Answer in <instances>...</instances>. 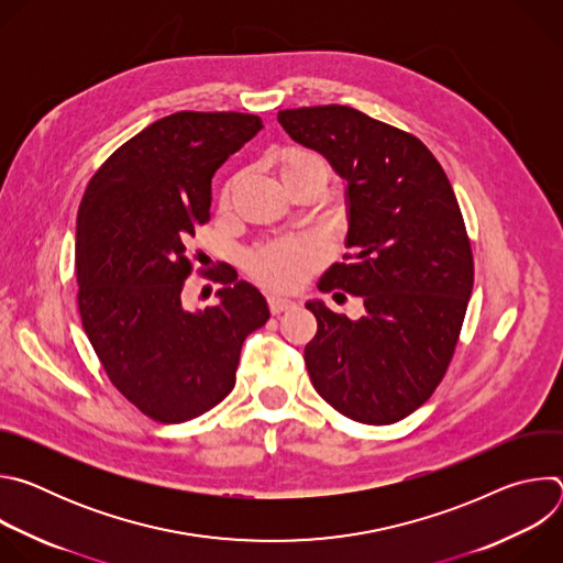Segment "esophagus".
I'll return each instance as SVG.
<instances>
[{
	"label": "esophagus",
	"mask_w": 563,
	"mask_h": 563,
	"mask_svg": "<svg viewBox=\"0 0 563 563\" xmlns=\"http://www.w3.org/2000/svg\"><path fill=\"white\" fill-rule=\"evenodd\" d=\"M267 300H269V309H272L274 313H280V311H287V309L296 307V302H294L291 298H287V296H278V294H272Z\"/></svg>",
	"instance_id": "obj_1"
}]
</instances>
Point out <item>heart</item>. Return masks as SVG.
<instances>
[{
	"label": "heart",
	"mask_w": 563,
	"mask_h": 563,
	"mask_svg": "<svg viewBox=\"0 0 563 563\" xmlns=\"http://www.w3.org/2000/svg\"><path fill=\"white\" fill-rule=\"evenodd\" d=\"M325 165L311 151H291L285 159L283 169L291 165ZM231 194V185L224 189L222 198L227 200ZM330 254V245L323 235L305 231L291 233L269 240L250 256L252 274L272 289H296L300 287L320 265L325 263Z\"/></svg>",
	"instance_id": "b5f03b06"
}]
</instances>
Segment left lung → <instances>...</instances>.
<instances>
[{"label":"left lung","instance_id":"left-lung-1","mask_svg":"<svg viewBox=\"0 0 563 563\" xmlns=\"http://www.w3.org/2000/svg\"><path fill=\"white\" fill-rule=\"evenodd\" d=\"M278 122L347 183L350 254L318 289H343L365 305L358 320L320 300L305 305L318 323L305 345L309 378L343 417L396 423L445 376L472 294V247L456 196L419 137L352 107L285 109Z\"/></svg>","mask_w":563,"mask_h":563}]
</instances>
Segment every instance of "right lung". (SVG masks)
<instances>
[{"label": "right lung", "mask_w": 563, "mask_h": 563, "mask_svg": "<svg viewBox=\"0 0 563 563\" xmlns=\"http://www.w3.org/2000/svg\"><path fill=\"white\" fill-rule=\"evenodd\" d=\"M263 129L252 113L180 111L124 142L77 211V307L115 389L142 415L183 423L235 385L240 347L269 320L265 296L222 269L218 305H183L189 243L209 220L211 178Z\"/></svg>", "instance_id": "1"}]
</instances>
